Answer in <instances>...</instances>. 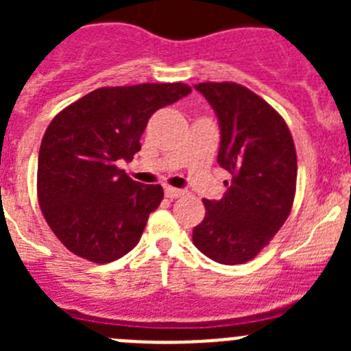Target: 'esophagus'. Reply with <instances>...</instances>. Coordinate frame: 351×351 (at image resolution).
<instances>
[{"instance_id":"esophagus-1","label":"esophagus","mask_w":351,"mask_h":351,"mask_svg":"<svg viewBox=\"0 0 351 351\" xmlns=\"http://www.w3.org/2000/svg\"><path fill=\"white\" fill-rule=\"evenodd\" d=\"M184 195V191L178 190V188H172V186H167L165 188V197L167 198H179Z\"/></svg>"}]
</instances>
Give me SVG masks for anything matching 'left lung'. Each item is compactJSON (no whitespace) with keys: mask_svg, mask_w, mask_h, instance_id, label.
<instances>
[{"mask_svg":"<svg viewBox=\"0 0 351 351\" xmlns=\"http://www.w3.org/2000/svg\"><path fill=\"white\" fill-rule=\"evenodd\" d=\"M219 119L218 163L230 173L221 200H204L206 216L193 244L210 260L235 265L255 258L290 216L297 153L283 117L235 82H200Z\"/></svg>","mask_w":351,"mask_h":351,"instance_id":"1","label":"left lung"}]
</instances>
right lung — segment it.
I'll return each mask as SVG.
<instances>
[{
    "instance_id": "1",
    "label": "right lung",
    "mask_w": 351,
    "mask_h": 351,
    "mask_svg": "<svg viewBox=\"0 0 351 351\" xmlns=\"http://www.w3.org/2000/svg\"><path fill=\"white\" fill-rule=\"evenodd\" d=\"M190 93L182 82L100 88L51 121L38 154V204L73 255L108 263L137 246L163 188L133 181L117 161H132L141 151L158 108Z\"/></svg>"
}]
</instances>
